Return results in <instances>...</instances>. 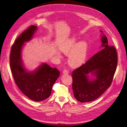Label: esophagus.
<instances>
[{"label": "esophagus", "mask_w": 127, "mask_h": 127, "mask_svg": "<svg viewBox=\"0 0 127 127\" xmlns=\"http://www.w3.org/2000/svg\"><path fill=\"white\" fill-rule=\"evenodd\" d=\"M69 73V71L67 69H64L63 71V74H68Z\"/></svg>", "instance_id": "obj_1"}]
</instances>
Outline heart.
<instances>
[{"instance_id": "obj_1", "label": "heart", "mask_w": 127, "mask_h": 127, "mask_svg": "<svg viewBox=\"0 0 127 127\" xmlns=\"http://www.w3.org/2000/svg\"><path fill=\"white\" fill-rule=\"evenodd\" d=\"M60 50L65 55H69L68 63L71 66L76 67L85 61L88 51V44L85 41L77 43L76 37H72L66 43L60 45ZM57 57L60 58L61 53L57 52Z\"/></svg>"}]
</instances>
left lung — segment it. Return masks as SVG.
<instances>
[{
    "mask_svg": "<svg viewBox=\"0 0 127 127\" xmlns=\"http://www.w3.org/2000/svg\"><path fill=\"white\" fill-rule=\"evenodd\" d=\"M101 41L103 49L76 69L71 74L74 96L80 102H91L97 99L112 82L117 66V51L114 46H109L104 34ZM89 73L95 75L96 78L90 80L88 77Z\"/></svg>",
    "mask_w": 127,
    "mask_h": 127,
    "instance_id": "obj_1",
    "label": "left lung"
}]
</instances>
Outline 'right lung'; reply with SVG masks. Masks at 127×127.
<instances>
[{
    "instance_id": "1",
    "label": "right lung",
    "mask_w": 127,
    "mask_h": 127,
    "mask_svg": "<svg viewBox=\"0 0 127 127\" xmlns=\"http://www.w3.org/2000/svg\"><path fill=\"white\" fill-rule=\"evenodd\" d=\"M37 26L31 25L15 40L11 48L10 66L15 83L23 93L34 101L44 100L51 95L53 84L59 77L60 71L43 64L33 72L26 70L22 61L21 51L25 42L30 41Z\"/></svg>"
}]
</instances>
